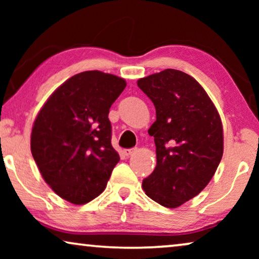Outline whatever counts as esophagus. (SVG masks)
<instances>
[{
    "label": "esophagus",
    "instance_id": "34e87169",
    "mask_svg": "<svg viewBox=\"0 0 259 259\" xmlns=\"http://www.w3.org/2000/svg\"><path fill=\"white\" fill-rule=\"evenodd\" d=\"M134 152H137V148H127V150H123V154H125L126 157H130V155H132Z\"/></svg>",
    "mask_w": 259,
    "mask_h": 259
}]
</instances>
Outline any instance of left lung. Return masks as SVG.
Segmentation results:
<instances>
[{"label":"left lung","mask_w":259,"mask_h":259,"mask_svg":"<svg viewBox=\"0 0 259 259\" xmlns=\"http://www.w3.org/2000/svg\"><path fill=\"white\" fill-rule=\"evenodd\" d=\"M153 102L157 166L143 180L145 193L165 207L192 199L210 183L223 157V125L213 102L189 74L177 69L138 80Z\"/></svg>","instance_id":"left-lung-1"}]
</instances>
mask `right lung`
<instances>
[{
	"label": "right lung",
	"instance_id": "add662e5",
	"mask_svg": "<svg viewBox=\"0 0 259 259\" xmlns=\"http://www.w3.org/2000/svg\"><path fill=\"white\" fill-rule=\"evenodd\" d=\"M126 87L112 74H76L53 93L35 119L30 150L45 182L82 205L106 189L120 157L111 144L109 108Z\"/></svg>",
	"mask_w": 259,
	"mask_h": 259
}]
</instances>
